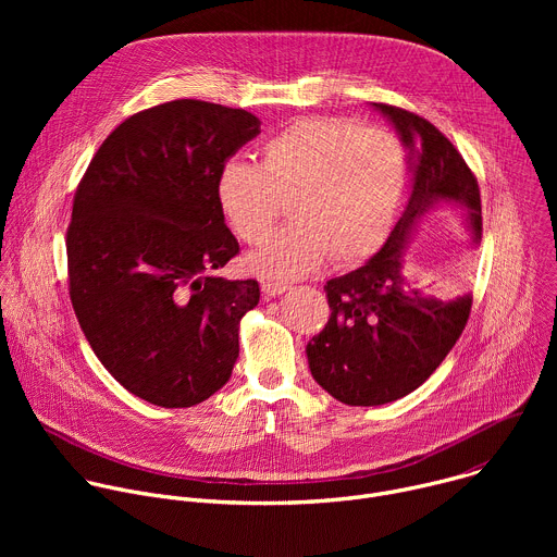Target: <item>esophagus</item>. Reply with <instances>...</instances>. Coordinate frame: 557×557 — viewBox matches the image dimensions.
Listing matches in <instances>:
<instances>
[{
  "mask_svg": "<svg viewBox=\"0 0 557 557\" xmlns=\"http://www.w3.org/2000/svg\"><path fill=\"white\" fill-rule=\"evenodd\" d=\"M288 288H290V286H288V284H282V282H271V280L262 282V295H264L267 299L284 295Z\"/></svg>",
  "mask_w": 557,
  "mask_h": 557,
  "instance_id": "obj_1",
  "label": "esophagus"
}]
</instances>
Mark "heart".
<instances>
[{"label":"heart","instance_id":"b5f03b06","mask_svg":"<svg viewBox=\"0 0 557 557\" xmlns=\"http://www.w3.org/2000/svg\"><path fill=\"white\" fill-rule=\"evenodd\" d=\"M401 140L350 119L310 116L260 147V165L228 158L215 181L218 207L240 240H265L294 198L296 224L247 258L253 273L297 280L331 256L350 267L374 256L392 228L406 189Z\"/></svg>","mask_w":557,"mask_h":557}]
</instances>
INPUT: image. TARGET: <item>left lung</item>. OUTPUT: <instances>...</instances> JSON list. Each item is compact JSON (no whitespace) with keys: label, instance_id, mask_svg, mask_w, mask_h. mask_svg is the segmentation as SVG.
Wrapping results in <instances>:
<instances>
[{"label":"left lung","instance_id":"left-lung-1","mask_svg":"<svg viewBox=\"0 0 557 557\" xmlns=\"http://www.w3.org/2000/svg\"><path fill=\"white\" fill-rule=\"evenodd\" d=\"M372 108L410 147L414 178L408 205L381 251L324 286L329 324L306 346L314 381L346 406H383L410 394L430 379L467 326L469 295L449 301L428 297L404 275L401 247L419 218L436 202H458L469 213L475 240L483 235L479 181L451 140L410 110L385 103Z\"/></svg>","mask_w":557,"mask_h":557}]
</instances>
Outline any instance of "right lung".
I'll return each mask as SVG.
<instances>
[{
  "instance_id": "1",
  "label": "right lung",
  "mask_w": 557,
  "mask_h": 557,
  "mask_svg": "<svg viewBox=\"0 0 557 557\" xmlns=\"http://www.w3.org/2000/svg\"><path fill=\"white\" fill-rule=\"evenodd\" d=\"M260 134L247 110L178 99L125 119L74 191L67 293L86 339L132 394L191 408L218 392L240 352L256 280L215 271L240 253L215 181Z\"/></svg>"
}]
</instances>
